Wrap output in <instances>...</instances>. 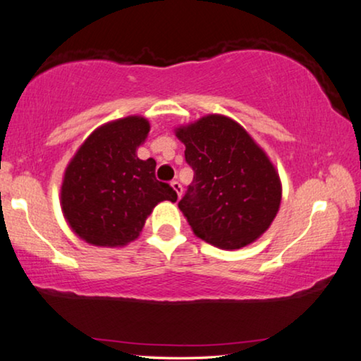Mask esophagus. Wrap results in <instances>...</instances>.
<instances>
[{
	"mask_svg": "<svg viewBox=\"0 0 361 361\" xmlns=\"http://www.w3.org/2000/svg\"><path fill=\"white\" fill-rule=\"evenodd\" d=\"M171 188H173V190H175V192H176V196H178V197H181V195H183V186L180 185V183L178 181H171Z\"/></svg>",
	"mask_w": 361,
	"mask_h": 361,
	"instance_id": "1",
	"label": "esophagus"
}]
</instances>
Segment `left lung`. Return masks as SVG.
I'll return each mask as SVG.
<instances>
[{"mask_svg": "<svg viewBox=\"0 0 361 361\" xmlns=\"http://www.w3.org/2000/svg\"><path fill=\"white\" fill-rule=\"evenodd\" d=\"M195 178L178 202L192 232L220 250L251 245L271 227L282 201L279 171L248 131L225 115L175 128Z\"/></svg>", "mask_w": 361, "mask_h": 361, "instance_id": "obj_1", "label": "left lung"}]
</instances>
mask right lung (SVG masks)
I'll use <instances>...</instances> for the list:
<instances>
[{"mask_svg":"<svg viewBox=\"0 0 361 361\" xmlns=\"http://www.w3.org/2000/svg\"><path fill=\"white\" fill-rule=\"evenodd\" d=\"M149 121L126 116L95 129L64 170L61 211L85 243L120 248L142 232L150 212L176 192L155 178V160H141L137 149L147 139Z\"/></svg>","mask_w":361,"mask_h":361,"instance_id":"obj_1","label":"right lung"}]
</instances>
